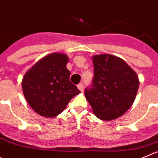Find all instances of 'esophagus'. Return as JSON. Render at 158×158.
I'll use <instances>...</instances> for the list:
<instances>
[{"label":"esophagus","mask_w":158,"mask_h":158,"mask_svg":"<svg viewBox=\"0 0 158 158\" xmlns=\"http://www.w3.org/2000/svg\"><path fill=\"white\" fill-rule=\"evenodd\" d=\"M77 88H78V89L80 90V91H82L84 89V85L82 83H80L79 85H77Z\"/></svg>","instance_id":"esophagus-1"}]
</instances>
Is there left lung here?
Returning a JSON list of instances; mask_svg holds the SVG:
<instances>
[{
    "instance_id": "1",
    "label": "left lung",
    "mask_w": 158,
    "mask_h": 158,
    "mask_svg": "<svg viewBox=\"0 0 158 158\" xmlns=\"http://www.w3.org/2000/svg\"><path fill=\"white\" fill-rule=\"evenodd\" d=\"M94 77L85 97L96 117L112 120L125 113L133 105L139 88V79L121 58L102 54L93 56Z\"/></svg>"
}]
</instances>
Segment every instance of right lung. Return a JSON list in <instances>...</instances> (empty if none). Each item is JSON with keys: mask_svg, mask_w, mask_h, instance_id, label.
<instances>
[{"mask_svg": "<svg viewBox=\"0 0 158 158\" xmlns=\"http://www.w3.org/2000/svg\"><path fill=\"white\" fill-rule=\"evenodd\" d=\"M67 62L65 54L52 53L38 61L22 79L25 99L31 109L43 116L60 114L70 99L81 92L70 81Z\"/></svg>", "mask_w": 158, "mask_h": 158, "instance_id": "obj_1", "label": "right lung"}]
</instances>
